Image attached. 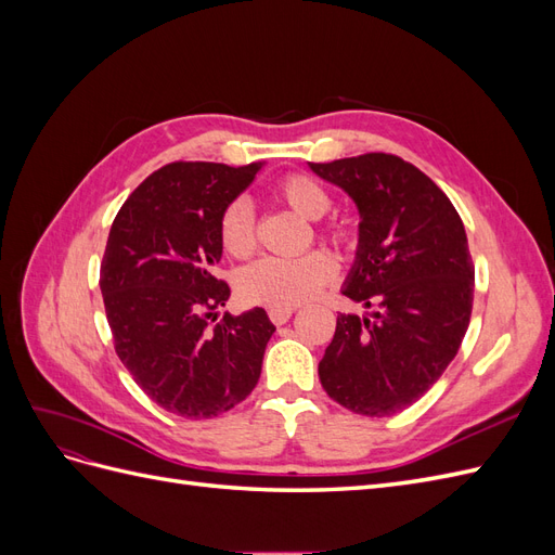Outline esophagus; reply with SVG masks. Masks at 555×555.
Masks as SVG:
<instances>
[{"label": "esophagus", "instance_id": "obj_1", "mask_svg": "<svg viewBox=\"0 0 555 555\" xmlns=\"http://www.w3.org/2000/svg\"><path fill=\"white\" fill-rule=\"evenodd\" d=\"M292 314H294L292 308H271V310H268V317H271V322H273L275 326L287 324L289 319H292Z\"/></svg>", "mask_w": 555, "mask_h": 555}]
</instances>
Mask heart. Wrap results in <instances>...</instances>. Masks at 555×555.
I'll return each mask as SVG.
<instances>
[{
  "label": "heart",
  "mask_w": 555,
  "mask_h": 555,
  "mask_svg": "<svg viewBox=\"0 0 555 555\" xmlns=\"http://www.w3.org/2000/svg\"><path fill=\"white\" fill-rule=\"evenodd\" d=\"M273 194L306 220H319L331 206L333 196L322 182L308 173H287L273 184ZM317 236L335 247H354L357 229L345 220H328L317 227ZM217 238L233 259H247L257 247L255 210L245 198H236L222 210L217 222ZM335 261L322 249L308 251L296 259L266 257L241 273L238 294L249 306L294 308L312 298L335 278Z\"/></svg>",
  "instance_id": "heart-1"
}]
</instances>
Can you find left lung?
Wrapping results in <instances>:
<instances>
[{"instance_id":"left-lung-1","label":"left lung","mask_w":555,"mask_h":555,"mask_svg":"<svg viewBox=\"0 0 555 555\" xmlns=\"http://www.w3.org/2000/svg\"><path fill=\"white\" fill-rule=\"evenodd\" d=\"M361 212L359 251L343 294L373 317L338 314L319 361L324 391L363 416L410 408L459 354L473 314L475 266L449 196L398 155L310 164Z\"/></svg>"}]
</instances>
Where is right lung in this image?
<instances>
[{"label":"right lung","mask_w":555,"mask_h":555,"mask_svg":"<svg viewBox=\"0 0 555 555\" xmlns=\"http://www.w3.org/2000/svg\"><path fill=\"white\" fill-rule=\"evenodd\" d=\"M261 162H173L147 176L117 210L99 273L115 354L166 412L210 418L255 389L275 331L263 308L215 310L229 284L217 222Z\"/></svg>","instance_id":"1"}]
</instances>
